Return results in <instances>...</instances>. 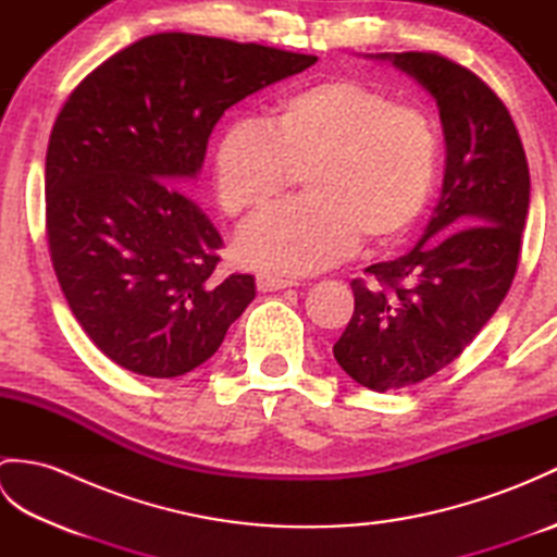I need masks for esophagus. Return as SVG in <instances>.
<instances>
[{
    "mask_svg": "<svg viewBox=\"0 0 557 557\" xmlns=\"http://www.w3.org/2000/svg\"><path fill=\"white\" fill-rule=\"evenodd\" d=\"M294 285H297V282H294V280L265 275V272H260V275H256L258 292H280V289H287V287H294Z\"/></svg>",
    "mask_w": 557,
    "mask_h": 557,
    "instance_id": "obj_1",
    "label": "esophagus"
}]
</instances>
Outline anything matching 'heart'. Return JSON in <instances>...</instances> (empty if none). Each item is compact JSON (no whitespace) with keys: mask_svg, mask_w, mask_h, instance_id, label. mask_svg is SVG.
Wrapping results in <instances>:
<instances>
[{"mask_svg":"<svg viewBox=\"0 0 557 557\" xmlns=\"http://www.w3.org/2000/svg\"><path fill=\"white\" fill-rule=\"evenodd\" d=\"M437 164L429 114L335 76L280 98L260 126H224L212 184L230 218H251L304 170L306 196L260 215L236 242L244 263L301 275L345 260L361 236L371 246L401 239L429 206Z\"/></svg>","mask_w":557,"mask_h":557,"instance_id":"heart-1","label":"heart"}]
</instances>
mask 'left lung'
<instances>
[{
    "instance_id": "1",
    "label": "left lung",
    "mask_w": 557,
    "mask_h": 557,
    "mask_svg": "<svg viewBox=\"0 0 557 557\" xmlns=\"http://www.w3.org/2000/svg\"><path fill=\"white\" fill-rule=\"evenodd\" d=\"M381 59L435 98L447 158L443 194L419 244L351 280L354 313L333 354L375 393L417 385L469 347L512 285L529 210L522 138L486 83L437 52Z\"/></svg>"
}]
</instances>
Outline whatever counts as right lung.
Here are the masks:
<instances>
[{
  "mask_svg": "<svg viewBox=\"0 0 557 557\" xmlns=\"http://www.w3.org/2000/svg\"><path fill=\"white\" fill-rule=\"evenodd\" d=\"M315 62L158 33L71 90L47 144V246L71 313L122 369L194 371L253 301L251 275L218 272L222 236L186 188L224 110Z\"/></svg>",
  "mask_w": 557,
  "mask_h": 557,
  "instance_id": "1",
  "label": "right lung"
}]
</instances>
